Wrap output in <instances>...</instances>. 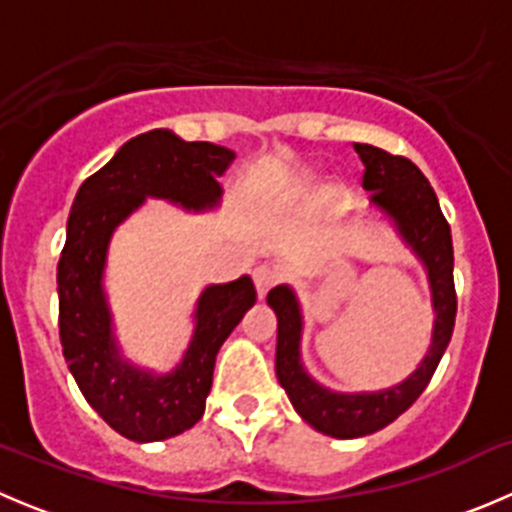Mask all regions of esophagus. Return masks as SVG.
<instances>
[{"label": "esophagus", "mask_w": 512, "mask_h": 512, "mask_svg": "<svg viewBox=\"0 0 512 512\" xmlns=\"http://www.w3.org/2000/svg\"><path fill=\"white\" fill-rule=\"evenodd\" d=\"M252 280H255L257 297L262 299L272 287L277 285V282H280V272L270 265H260V267H255V272H252Z\"/></svg>", "instance_id": "1"}]
</instances>
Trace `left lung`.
Returning <instances> with one entry per match:
<instances>
[{
  "instance_id": "8db88e82",
  "label": "left lung",
  "mask_w": 512,
  "mask_h": 512,
  "mask_svg": "<svg viewBox=\"0 0 512 512\" xmlns=\"http://www.w3.org/2000/svg\"><path fill=\"white\" fill-rule=\"evenodd\" d=\"M364 163V190L371 205L391 220L404 245L421 260L431 287L433 332L431 347L414 374L401 384L381 391L339 394L309 376L302 364L304 317L299 299L289 285H277L267 304L277 314V381L287 391L294 411L314 428L332 438H361L396 421L423 394L438 361L451 342L456 324V287H453L451 227L441 213L436 193L426 175L404 156H391L369 143H354Z\"/></svg>"
}]
</instances>
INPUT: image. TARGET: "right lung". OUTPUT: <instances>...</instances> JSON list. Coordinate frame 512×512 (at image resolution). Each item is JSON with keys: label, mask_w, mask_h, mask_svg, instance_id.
Segmentation results:
<instances>
[{"label": "right lung", "mask_w": 512, "mask_h": 512, "mask_svg": "<svg viewBox=\"0 0 512 512\" xmlns=\"http://www.w3.org/2000/svg\"><path fill=\"white\" fill-rule=\"evenodd\" d=\"M235 153L208 141L188 143L168 128L141 133L86 178L71 205L66 242L56 267L59 337L81 394L113 431L138 443L165 441L203 418L213 386L215 356L255 304L247 275L200 292L193 337L168 374L141 369L121 354L113 334L103 275L108 245L123 220L146 198H160L190 213L220 203L218 178Z\"/></svg>", "instance_id": "obj_1"}]
</instances>
